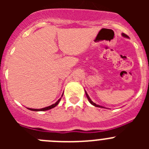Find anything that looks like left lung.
<instances>
[{
  "label": "left lung",
  "mask_w": 149,
  "mask_h": 149,
  "mask_svg": "<svg viewBox=\"0 0 149 149\" xmlns=\"http://www.w3.org/2000/svg\"><path fill=\"white\" fill-rule=\"evenodd\" d=\"M122 36H123L124 37H126V38H127V37H128V36H127L126 35V34H125V33H122ZM85 93H86V97H87L88 100H89V102H90L91 104H93V105H94L95 107H101V106H100V105L96 104L95 103H94V102H93V101H92V100L90 99V98H89V96L88 95V94H87V93H86V91H85Z\"/></svg>",
  "instance_id": "1"
}]
</instances>
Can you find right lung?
Listing matches in <instances>:
<instances>
[{
  "mask_svg": "<svg viewBox=\"0 0 149 149\" xmlns=\"http://www.w3.org/2000/svg\"><path fill=\"white\" fill-rule=\"evenodd\" d=\"M62 97H63V95H62ZM60 100H61V98H60V99L58 100V101H56V103H55V104H54L51 105V106L47 107H45V108H42V109H32V108H27V109H29V110H33V111H45V110H50V109H52V108H54V107H56V105L58 104L59 102H60Z\"/></svg>",
  "mask_w": 149,
  "mask_h": 149,
  "instance_id": "add662e5",
  "label": "right lung"
}]
</instances>
